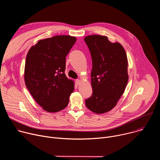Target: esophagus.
<instances>
[{"label": "esophagus", "instance_id": "obj_1", "mask_svg": "<svg viewBox=\"0 0 160 160\" xmlns=\"http://www.w3.org/2000/svg\"><path fill=\"white\" fill-rule=\"evenodd\" d=\"M75 82H76V83H77V85H80V83H81V80H79V79H77L76 80H75Z\"/></svg>", "mask_w": 160, "mask_h": 160}]
</instances>
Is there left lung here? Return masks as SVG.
Listing matches in <instances>:
<instances>
[{"instance_id": "1", "label": "left lung", "mask_w": 160, "mask_h": 160, "mask_svg": "<svg viewBox=\"0 0 160 160\" xmlns=\"http://www.w3.org/2000/svg\"><path fill=\"white\" fill-rule=\"evenodd\" d=\"M84 40L92 60L93 91L85 105L95 113H104L117 105L125 91L128 80L127 54L120 43H112L106 36L89 35Z\"/></svg>"}]
</instances>
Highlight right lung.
<instances>
[{
    "mask_svg": "<svg viewBox=\"0 0 160 160\" xmlns=\"http://www.w3.org/2000/svg\"><path fill=\"white\" fill-rule=\"evenodd\" d=\"M77 38L57 35L39 40L28 52L25 82L36 102L48 112L64 109L74 90V82L65 73L66 56Z\"/></svg>",
    "mask_w": 160,
    "mask_h": 160,
    "instance_id": "add662e5",
    "label": "right lung"
}]
</instances>
